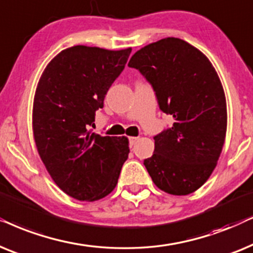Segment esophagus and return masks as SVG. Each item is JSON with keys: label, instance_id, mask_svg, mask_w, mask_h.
<instances>
[{"label": "esophagus", "instance_id": "esophagus-1", "mask_svg": "<svg viewBox=\"0 0 253 253\" xmlns=\"http://www.w3.org/2000/svg\"><path fill=\"white\" fill-rule=\"evenodd\" d=\"M139 140V137H135V136H133V137H129V147L132 148L134 144L136 143V141Z\"/></svg>", "mask_w": 253, "mask_h": 253}]
</instances>
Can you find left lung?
I'll return each instance as SVG.
<instances>
[{
    "instance_id": "left-lung-1",
    "label": "left lung",
    "mask_w": 253,
    "mask_h": 253,
    "mask_svg": "<svg viewBox=\"0 0 253 253\" xmlns=\"http://www.w3.org/2000/svg\"><path fill=\"white\" fill-rule=\"evenodd\" d=\"M128 67L153 87L171 127L154 136L153 156L143 161L155 185L186 195L206 183L216 167L227 132L221 81L207 56L178 38H164L134 54Z\"/></svg>"
}]
</instances>
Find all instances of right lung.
Instances as JSON below:
<instances>
[{
	"instance_id": "add662e5",
	"label": "right lung",
	"mask_w": 253,
	"mask_h": 253,
	"mask_svg": "<svg viewBox=\"0 0 253 253\" xmlns=\"http://www.w3.org/2000/svg\"><path fill=\"white\" fill-rule=\"evenodd\" d=\"M132 48L74 46L43 70L33 102V135L47 171L74 199L95 201L114 190L129 153L127 137L91 133L96 111Z\"/></svg>"
}]
</instances>
